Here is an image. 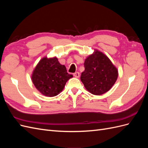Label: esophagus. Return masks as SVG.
Returning a JSON list of instances; mask_svg holds the SVG:
<instances>
[{"label":"esophagus","mask_w":148,"mask_h":148,"mask_svg":"<svg viewBox=\"0 0 148 148\" xmlns=\"http://www.w3.org/2000/svg\"><path fill=\"white\" fill-rule=\"evenodd\" d=\"M79 72H78V71H77V72H75V73H73V76H74V77H76V78H79Z\"/></svg>","instance_id":"esophagus-1"}]
</instances>
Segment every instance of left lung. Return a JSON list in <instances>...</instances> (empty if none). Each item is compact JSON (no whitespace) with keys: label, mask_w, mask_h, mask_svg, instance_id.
<instances>
[{"label":"left lung","mask_w":148,"mask_h":148,"mask_svg":"<svg viewBox=\"0 0 148 148\" xmlns=\"http://www.w3.org/2000/svg\"><path fill=\"white\" fill-rule=\"evenodd\" d=\"M81 81L94 95H103L112 88L118 78V70L109 58L97 49L84 60Z\"/></svg>","instance_id":"8db88e82"}]
</instances>
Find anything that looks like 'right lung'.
I'll use <instances>...</instances> for the list:
<instances>
[{
	"mask_svg": "<svg viewBox=\"0 0 148 148\" xmlns=\"http://www.w3.org/2000/svg\"><path fill=\"white\" fill-rule=\"evenodd\" d=\"M73 75L67 73L64 65H61L56 57H44L39 60L31 75L34 86L42 95L53 97L63 90Z\"/></svg>",
	"mask_w": 148,
	"mask_h": 148,
	"instance_id": "obj_1",
	"label": "right lung"
}]
</instances>
